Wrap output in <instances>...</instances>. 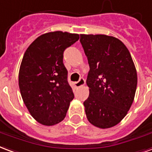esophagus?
Masks as SVG:
<instances>
[{
  "label": "esophagus",
  "instance_id": "34e87169",
  "mask_svg": "<svg viewBox=\"0 0 152 152\" xmlns=\"http://www.w3.org/2000/svg\"><path fill=\"white\" fill-rule=\"evenodd\" d=\"M86 81L85 79L83 78V77H80V79L77 81V82H75V87H80V86H83L84 84H85Z\"/></svg>",
  "mask_w": 152,
  "mask_h": 152
}]
</instances>
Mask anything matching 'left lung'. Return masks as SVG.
I'll return each mask as SVG.
<instances>
[{"instance_id":"obj_1","label":"left lung","mask_w":152,"mask_h":152,"mask_svg":"<svg viewBox=\"0 0 152 152\" xmlns=\"http://www.w3.org/2000/svg\"><path fill=\"white\" fill-rule=\"evenodd\" d=\"M88 60V99L83 102L87 119L109 128L126 116L134 100L137 73L131 53L120 40L107 35L81 34Z\"/></svg>"}]
</instances>
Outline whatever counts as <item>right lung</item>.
<instances>
[{"instance_id": "right-lung-1", "label": "right lung", "mask_w": 152, "mask_h": 152, "mask_svg": "<svg viewBox=\"0 0 152 152\" xmlns=\"http://www.w3.org/2000/svg\"><path fill=\"white\" fill-rule=\"evenodd\" d=\"M78 39V34L48 33L37 37L24 54L19 70L20 94L30 115L43 125L63 120L75 98L63 53Z\"/></svg>"}]
</instances>
